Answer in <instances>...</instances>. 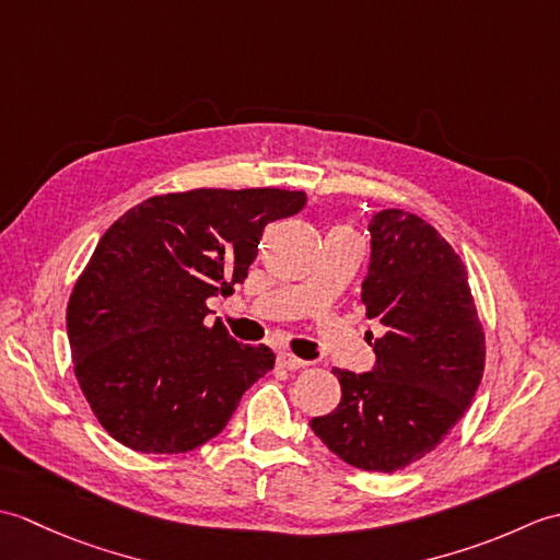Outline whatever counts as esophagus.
I'll use <instances>...</instances> for the list:
<instances>
[{
	"label": "esophagus",
	"mask_w": 560,
	"mask_h": 560,
	"mask_svg": "<svg viewBox=\"0 0 560 560\" xmlns=\"http://www.w3.org/2000/svg\"><path fill=\"white\" fill-rule=\"evenodd\" d=\"M277 363L281 368H287V371H301V368H307V361L299 359V355H293V353H279Z\"/></svg>",
	"instance_id": "34e87169"
}]
</instances>
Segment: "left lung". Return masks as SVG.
<instances>
[{
    "label": "left lung",
    "mask_w": 560,
    "mask_h": 560,
    "mask_svg": "<svg viewBox=\"0 0 560 560\" xmlns=\"http://www.w3.org/2000/svg\"><path fill=\"white\" fill-rule=\"evenodd\" d=\"M368 229L361 301L385 335L373 343L371 373L335 368L341 401L311 428L351 467L392 474L433 452L467 411L486 337L464 261L431 223L385 209Z\"/></svg>",
    "instance_id": "obj_1"
}]
</instances>
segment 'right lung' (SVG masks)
<instances>
[{"mask_svg":"<svg viewBox=\"0 0 560 560\" xmlns=\"http://www.w3.org/2000/svg\"><path fill=\"white\" fill-rule=\"evenodd\" d=\"M305 192L189 189L149 197L103 233L67 305L74 373L117 443L180 455L219 435L247 387L273 368L265 343H237L211 295H231L265 225Z\"/></svg>","mask_w":560,"mask_h":560,"instance_id":"right-lung-1","label":"right lung"}]
</instances>
